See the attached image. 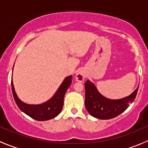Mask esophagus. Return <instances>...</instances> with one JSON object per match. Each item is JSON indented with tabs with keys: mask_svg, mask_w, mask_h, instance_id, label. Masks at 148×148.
Here are the masks:
<instances>
[{
	"mask_svg": "<svg viewBox=\"0 0 148 148\" xmlns=\"http://www.w3.org/2000/svg\"><path fill=\"white\" fill-rule=\"evenodd\" d=\"M75 79L78 82H83L85 79V73L83 71H79L76 74Z\"/></svg>",
	"mask_w": 148,
	"mask_h": 148,
	"instance_id": "34e87169",
	"label": "esophagus"
}]
</instances>
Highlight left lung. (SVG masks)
<instances>
[{
  "instance_id": "obj_1",
  "label": "left lung",
  "mask_w": 148,
  "mask_h": 148,
  "mask_svg": "<svg viewBox=\"0 0 148 148\" xmlns=\"http://www.w3.org/2000/svg\"><path fill=\"white\" fill-rule=\"evenodd\" d=\"M85 107L88 112L100 120L117 117L127 109L136 97L138 87L129 96L119 99H112L101 95L96 86L87 80L85 82Z\"/></svg>"
}]
</instances>
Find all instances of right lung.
<instances>
[{
	"instance_id": "1",
	"label": "right lung",
	"mask_w": 148,
	"mask_h": 148,
	"mask_svg": "<svg viewBox=\"0 0 148 148\" xmlns=\"http://www.w3.org/2000/svg\"><path fill=\"white\" fill-rule=\"evenodd\" d=\"M71 79H72V75L66 77L53 96L46 102L39 104H29L22 102L16 95L13 86V79H11L12 92H13V98L19 109L31 118L38 121L51 120L56 117L62 111L64 105V98L65 93L71 85Z\"/></svg>"
}]
</instances>
